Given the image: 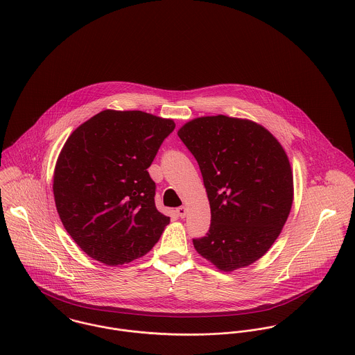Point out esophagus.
I'll list each match as a JSON object with an SVG mask.
<instances>
[{
  "mask_svg": "<svg viewBox=\"0 0 355 355\" xmlns=\"http://www.w3.org/2000/svg\"><path fill=\"white\" fill-rule=\"evenodd\" d=\"M176 213L180 218H184L186 214H187V209L184 206H179V207H176Z\"/></svg>",
  "mask_w": 355,
  "mask_h": 355,
  "instance_id": "obj_1",
  "label": "esophagus"
}]
</instances>
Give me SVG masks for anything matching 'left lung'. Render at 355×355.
Listing matches in <instances>:
<instances>
[{
  "mask_svg": "<svg viewBox=\"0 0 355 355\" xmlns=\"http://www.w3.org/2000/svg\"><path fill=\"white\" fill-rule=\"evenodd\" d=\"M179 138L196 157L210 205L206 236L193 239L223 272L252 265L280 235L294 200L288 157L262 125L224 114L186 123Z\"/></svg>",
  "mask_w": 355,
  "mask_h": 355,
  "instance_id": "8db88e82",
  "label": "left lung"
}]
</instances>
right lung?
Wrapping results in <instances>:
<instances>
[{
  "instance_id": "add662e5",
  "label": "right lung",
  "mask_w": 355,
  "mask_h": 355,
  "mask_svg": "<svg viewBox=\"0 0 355 355\" xmlns=\"http://www.w3.org/2000/svg\"><path fill=\"white\" fill-rule=\"evenodd\" d=\"M175 130L171 119L106 109L67 139L53 176L61 223L89 257L123 265L150 252L169 217L155 207L148 168Z\"/></svg>"
}]
</instances>
